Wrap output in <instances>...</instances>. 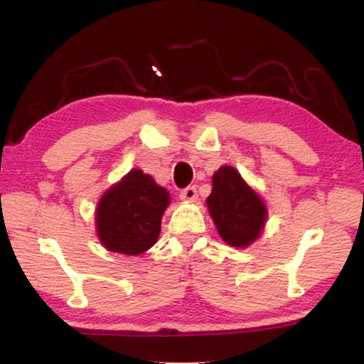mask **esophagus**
Segmentation results:
<instances>
[{
	"label": "esophagus",
	"instance_id": "1",
	"mask_svg": "<svg viewBox=\"0 0 364 364\" xmlns=\"http://www.w3.org/2000/svg\"><path fill=\"white\" fill-rule=\"evenodd\" d=\"M180 197L186 202H196L197 200V191H196L194 186H188L186 189L181 191Z\"/></svg>",
	"mask_w": 364,
	"mask_h": 364
}]
</instances>
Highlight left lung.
Returning a JSON list of instances; mask_svg holds the SVG:
<instances>
[{"instance_id":"left-lung-1","label":"left lung","mask_w":364,"mask_h":364,"mask_svg":"<svg viewBox=\"0 0 364 364\" xmlns=\"http://www.w3.org/2000/svg\"><path fill=\"white\" fill-rule=\"evenodd\" d=\"M212 184L205 204L220 237L231 247H249L267 225V204L231 165L215 171Z\"/></svg>"}]
</instances>
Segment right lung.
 Wrapping results in <instances>:
<instances>
[{
  "label": "right lung",
  "mask_w": 364,
  "mask_h": 364,
  "mask_svg": "<svg viewBox=\"0 0 364 364\" xmlns=\"http://www.w3.org/2000/svg\"><path fill=\"white\" fill-rule=\"evenodd\" d=\"M170 205L168 191L133 168L101 196L95 212L96 236L109 252L136 257L157 242Z\"/></svg>",
  "instance_id": "obj_1"
}]
</instances>
